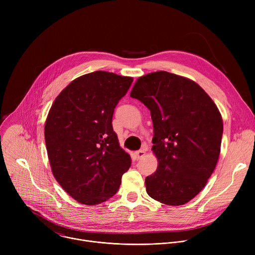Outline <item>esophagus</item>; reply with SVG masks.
Instances as JSON below:
<instances>
[{"label": "esophagus", "mask_w": 255, "mask_h": 255, "mask_svg": "<svg viewBox=\"0 0 255 255\" xmlns=\"http://www.w3.org/2000/svg\"><path fill=\"white\" fill-rule=\"evenodd\" d=\"M135 154H136V157L138 159H140V158H142L145 155V151L144 150H138V151L135 152Z\"/></svg>", "instance_id": "34e87169"}]
</instances>
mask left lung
Returning <instances> with one entry per match:
<instances>
[{
  "instance_id": "left-lung-1",
  "label": "left lung",
  "mask_w": 255,
  "mask_h": 255,
  "mask_svg": "<svg viewBox=\"0 0 255 255\" xmlns=\"http://www.w3.org/2000/svg\"><path fill=\"white\" fill-rule=\"evenodd\" d=\"M130 96L149 109L153 122L158 165L145 178L147 194L170 206L188 203L203 190L219 158V110L198 84L167 71L139 78Z\"/></svg>"
}]
</instances>
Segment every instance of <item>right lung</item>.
I'll use <instances>...</instances> for the list:
<instances>
[{"label": "right lung", "instance_id": "add662e5", "mask_svg": "<svg viewBox=\"0 0 255 255\" xmlns=\"http://www.w3.org/2000/svg\"><path fill=\"white\" fill-rule=\"evenodd\" d=\"M132 78L95 71L71 82L55 99L45 122L51 170L63 190L81 204L112 198L131 165L112 119Z\"/></svg>", "mask_w": 255, "mask_h": 255}]
</instances>
